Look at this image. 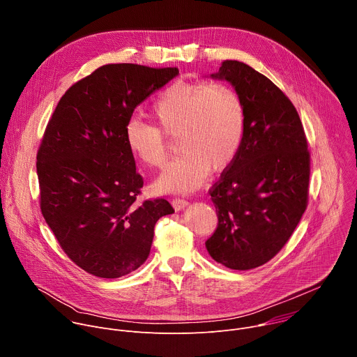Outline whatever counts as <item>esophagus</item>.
Segmentation results:
<instances>
[{
	"label": "esophagus",
	"mask_w": 357,
	"mask_h": 357,
	"mask_svg": "<svg viewBox=\"0 0 357 357\" xmlns=\"http://www.w3.org/2000/svg\"><path fill=\"white\" fill-rule=\"evenodd\" d=\"M189 205V202L188 200H185V199H174L172 200V206H174V209L176 211V212H179V211H183L186 206Z\"/></svg>",
	"instance_id": "obj_1"
}]
</instances>
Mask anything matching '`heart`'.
Instances as JSON below:
<instances>
[{
	"instance_id": "b5f03b06",
	"label": "heart",
	"mask_w": 357,
	"mask_h": 357,
	"mask_svg": "<svg viewBox=\"0 0 357 357\" xmlns=\"http://www.w3.org/2000/svg\"><path fill=\"white\" fill-rule=\"evenodd\" d=\"M152 114L168 135H178L182 154L168 164L154 188L160 193H190L205 183L211 168L225 171L236 160L245 131L240 94L226 83L178 80L155 100ZM126 144L142 164L161 168L168 158L162 131L139 119L124 127Z\"/></svg>"
}]
</instances>
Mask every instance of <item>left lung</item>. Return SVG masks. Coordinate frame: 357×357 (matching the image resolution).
<instances>
[{"label": "left lung", "mask_w": 357, "mask_h": 357, "mask_svg": "<svg viewBox=\"0 0 357 357\" xmlns=\"http://www.w3.org/2000/svg\"><path fill=\"white\" fill-rule=\"evenodd\" d=\"M212 79L229 82L245 110L236 160L212 188L218 229L211 257L231 270H251L284 247L308 205L310 152L291 100L264 75L225 61Z\"/></svg>", "instance_id": "left-lung-1"}]
</instances>
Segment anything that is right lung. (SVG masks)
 <instances>
[{
	"label": "right lung",
	"mask_w": 357,
	"mask_h": 357,
	"mask_svg": "<svg viewBox=\"0 0 357 357\" xmlns=\"http://www.w3.org/2000/svg\"><path fill=\"white\" fill-rule=\"evenodd\" d=\"M179 75L176 68L105 65L75 83L45 130L36 172L40 211L68 257L100 278H119L145 263L154 227L172 215L165 199H135V171L124 127L134 109Z\"/></svg>",
	"instance_id": "obj_1"
}]
</instances>
